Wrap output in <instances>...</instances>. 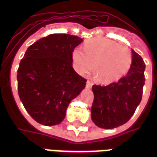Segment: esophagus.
Here are the masks:
<instances>
[{
  "label": "esophagus",
  "mask_w": 157,
  "mask_h": 157,
  "mask_svg": "<svg viewBox=\"0 0 157 157\" xmlns=\"http://www.w3.org/2000/svg\"><path fill=\"white\" fill-rule=\"evenodd\" d=\"M92 86H93V83L90 81H87V82H86V88L90 89Z\"/></svg>",
  "instance_id": "esophagus-1"
}]
</instances>
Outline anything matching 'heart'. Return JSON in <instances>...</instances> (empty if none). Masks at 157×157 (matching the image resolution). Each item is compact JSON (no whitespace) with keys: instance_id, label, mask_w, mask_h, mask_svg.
Masks as SVG:
<instances>
[{"instance_id":"b5f03b06","label":"heart","mask_w":157,"mask_h":157,"mask_svg":"<svg viewBox=\"0 0 157 157\" xmlns=\"http://www.w3.org/2000/svg\"><path fill=\"white\" fill-rule=\"evenodd\" d=\"M84 52L76 48L72 52L76 71L81 74L87 73L94 67L97 80L103 84L122 78L128 73L133 63V55L128 48L108 39L87 40L84 45Z\"/></svg>"}]
</instances>
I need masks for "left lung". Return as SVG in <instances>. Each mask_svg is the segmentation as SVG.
Returning <instances> with one entry per match:
<instances>
[{"label": "left lung", "mask_w": 157, "mask_h": 157, "mask_svg": "<svg viewBox=\"0 0 157 157\" xmlns=\"http://www.w3.org/2000/svg\"><path fill=\"white\" fill-rule=\"evenodd\" d=\"M133 63L125 76L107 86L94 85L91 118L97 126L113 129L125 124L142 100L145 63L132 50Z\"/></svg>", "instance_id": "8db88e82"}]
</instances>
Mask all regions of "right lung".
<instances>
[{"label":"right lung","mask_w":157,"mask_h":157,"mask_svg":"<svg viewBox=\"0 0 157 157\" xmlns=\"http://www.w3.org/2000/svg\"><path fill=\"white\" fill-rule=\"evenodd\" d=\"M82 40L69 34H50L30 45L20 61L18 95L38 123H61L70 102L86 87V79L72 67V52Z\"/></svg>","instance_id":"add662e5"}]
</instances>
